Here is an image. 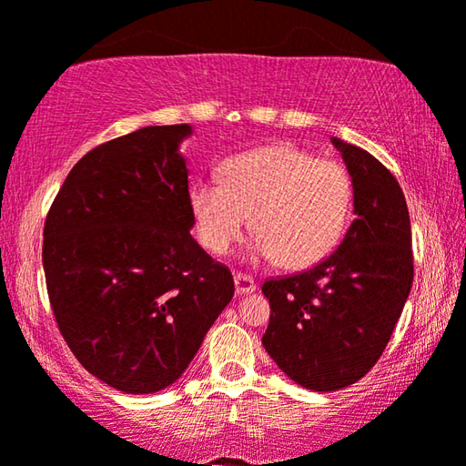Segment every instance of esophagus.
<instances>
[{
	"mask_svg": "<svg viewBox=\"0 0 466 466\" xmlns=\"http://www.w3.org/2000/svg\"><path fill=\"white\" fill-rule=\"evenodd\" d=\"M233 279H235V291H238V296H248V293L256 291V281L252 277L238 273Z\"/></svg>",
	"mask_w": 466,
	"mask_h": 466,
	"instance_id": "esophagus-1",
	"label": "esophagus"
}]
</instances>
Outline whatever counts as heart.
Instances as JSON below:
<instances>
[{"instance_id":"1","label":"heart","mask_w":466,"mask_h":466,"mask_svg":"<svg viewBox=\"0 0 466 466\" xmlns=\"http://www.w3.org/2000/svg\"><path fill=\"white\" fill-rule=\"evenodd\" d=\"M350 208L348 170L288 143L233 156L220 167V183L198 181L189 189L198 238L210 254L225 256L249 225L256 238L248 260H281L288 268L323 260L338 246Z\"/></svg>"}]
</instances>
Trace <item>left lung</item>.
Instances as JSON below:
<instances>
[{"instance_id": "8db88e82", "label": "left lung", "mask_w": 466, "mask_h": 466, "mask_svg": "<svg viewBox=\"0 0 466 466\" xmlns=\"http://www.w3.org/2000/svg\"><path fill=\"white\" fill-rule=\"evenodd\" d=\"M354 191V220L338 249L306 273L270 279L262 346L291 381L338 391L375 367L412 288L406 198L388 168L331 137Z\"/></svg>"}]
</instances>
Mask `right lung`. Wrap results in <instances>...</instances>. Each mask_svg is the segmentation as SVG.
Returning <instances> with one entry per match:
<instances>
[{
  "mask_svg": "<svg viewBox=\"0 0 466 466\" xmlns=\"http://www.w3.org/2000/svg\"><path fill=\"white\" fill-rule=\"evenodd\" d=\"M191 125L143 127L70 170L43 228L62 338L99 381L156 393L189 367L231 302V270L191 238Z\"/></svg>",
  "mask_w": 466,
  "mask_h": 466,
  "instance_id": "add662e5",
  "label": "right lung"
}]
</instances>
